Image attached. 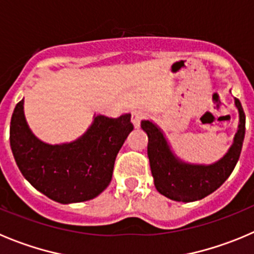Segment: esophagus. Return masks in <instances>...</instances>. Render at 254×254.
I'll return each mask as SVG.
<instances>
[{"instance_id": "1", "label": "esophagus", "mask_w": 254, "mask_h": 254, "mask_svg": "<svg viewBox=\"0 0 254 254\" xmlns=\"http://www.w3.org/2000/svg\"><path fill=\"white\" fill-rule=\"evenodd\" d=\"M132 123H133L134 127H140L141 122H142L145 118H146V113L142 111H133L131 114Z\"/></svg>"}]
</instances>
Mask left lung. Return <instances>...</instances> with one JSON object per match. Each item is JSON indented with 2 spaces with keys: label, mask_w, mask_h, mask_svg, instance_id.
Listing matches in <instances>:
<instances>
[{
  "label": "left lung",
  "mask_w": 254,
  "mask_h": 254,
  "mask_svg": "<svg viewBox=\"0 0 254 254\" xmlns=\"http://www.w3.org/2000/svg\"><path fill=\"white\" fill-rule=\"evenodd\" d=\"M235 105L239 111V127L234 143L221 160L210 167L178 161L170 152L160 129L150 121L141 122V127L149 137L147 156L159 193L174 201L192 202L212 193L229 178L239 160L246 134V114L237 98Z\"/></svg>",
  "instance_id": "left-lung-1"
}]
</instances>
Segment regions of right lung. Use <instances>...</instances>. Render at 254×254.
Segmentation results:
<instances>
[{"instance_id": "obj_1", "label": "right lung", "mask_w": 254, "mask_h": 254, "mask_svg": "<svg viewBox=\"0 0 254 254\" xmlns=\"http://www.w3.org/2000/svg\"><path fill=\"white\" fill-rule=\"evenodd\" d=\"M22 103H17L11 117L10 145L26 181L60 203L89 201L102 193L112 181L117 154L133 129L131 114L96 116L75 142L47 145L28 128Z\"/></svg>"}]
</instances>
